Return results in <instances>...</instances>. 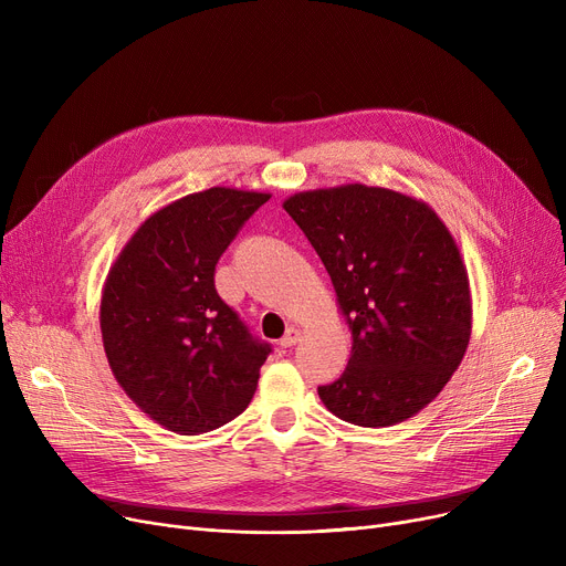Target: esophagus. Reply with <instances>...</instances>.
Masks as SVG:
<instances>
[{"instance_id": "obj_1", "label": "esophagus", "mask_w": 566, "mask_h": 566, "mask_svg": "<svg viewBox=\"0 0 566 566\" xmlns=\"http://www.w3.org/2000/svg\"><path fill=\"white\" fill-rule=\"evenodd\" d=\"M301 337H303V333L298 328H289L286 335L280 339V346L282 348H291V346H295V344L301 342Z\"/></svg>"}]
</instances>
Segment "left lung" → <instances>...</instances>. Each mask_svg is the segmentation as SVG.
I'll use <instances>...</instances> for the list:
<instances>
[{
    "label": "left lung",
    "instance_id": "8db88e82",
    "mask_svg": "<svg viewBox=\"0 0 566 566\" xmlns=\"http://www.w3.org/2000/svg\"><path fill=\"white\" fill-rule=\"evenodd\" d=\"M328 271L353 337L344 374L318 397L339 420L392 427L431 403L472 331L465 263L433 208L397 190L348 184L289 197Z\"/></svg>",
    "mask_w": 566,
    "mask_h": 566
}]
</instances>
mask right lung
<instances>
[{
	"instance_id": "right-lung-1",
	"label": "right lung",
	"mask_w": 566,
	"mask_h": 566,
	"mask_svg": "<svg viewBox=\"0 0 566 566\" xmlns=\"http://www.w3.org/2000/svg\"><path fill=\"white\" fill-rule=\"evenodd\" d=\"M268 192L208 188L148 216L112 263L101 298L109 369L160 427L197 436L241 415L271 346L216 291V263Z\"/></svg>"
}]
</instances>
